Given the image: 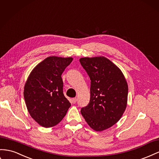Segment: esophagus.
<instances>
[{
  "label": "esophagus",
  "mask_w": 159,
  "mask_h": 159,
  "mask_svg": "<svg viewBox=\"0 0 159 159\" xmlns=\"http://www.w3.org/2000/svg\"><path fill=\"white\" fill-rule=\"evenodd\" d=\"M77 98H72L71 99V102H72V103H74V104H75L76 103V102H77Z\"/></svg>",
  "instance_id": "esophagus-1"
}]
</instances>
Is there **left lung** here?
Instances as JSON below:
<instances>
[{
	"label": "left lung",
	"instance_id": "obj_1",
	"mask_svg": "<svg viewBox=\"0 0 159 159\" xmlns=\"http://www.w3.org/2000/svg\"><path fill=\"white\" fill-rule=\"evenodd\" d=\"M80 61L91 80L89 103L81 114L93 130H105L119 121L126 108V80L120 69L104 56L81 57Z\"/></svg>",
	"mask_w": 159,
	"mask_h": 159
}]
</instances>
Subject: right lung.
<instances>
[{
    "label": "right lung",
    "mask_w": 159,
    "mask_h": 159,
    "mask_svg": "<svg viewBox=\"0 0 159 159\" xmlns=\"http://www.w3.org/2000/svg\"><path fill=\"white\" fill-rule=\"evenodd\" d=\"M72 60V57H47L33 68L25 82L23 94L27 110L43 127L57 125L71 106L63 93L61 74Z\"/></svg>",
    "instance_id": "obj_1"
}]
</instances>
